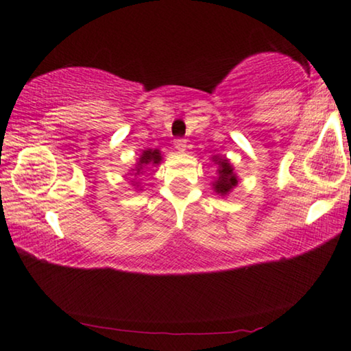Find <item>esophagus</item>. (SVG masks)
I'll return each mask as SVG.
<instances>
[{"mask_svg": "<svg viewBox=\"0 0 351 351\" xmlns=\"http://www.w3.org/2000/svg\"><path fill=\"white\" fill-rule=\"evenodd\" d=\"M175 149L180 150V152L186 150V139H183V137H176V139H175Z\"/></svg>", "mask_w": 351, "mask_h": 351, "instance_id": "1", "label": "esophagus"}]
</instances>
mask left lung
Listing matches in <instances>:
<instances>
[{
    "label": "left lung",
    "instance_id": "obj_1",
    "mask_svg": "<svg viewBox=\"0 0 351 351\" xmlns=\"http://www.w3.org/2000/svg\"><path fill=\"white\" fill-rule=\"evenodd\" d=\"M217 163H219V180L215 181V191L219 194H227L230 193V189L233 188V186L238 184V180L237 176H234L233 173V168L232 165H230L228 160H217Z\"/></svg>",
    "mask_w": 351,
    "mask_h": 351
}]
</instances>
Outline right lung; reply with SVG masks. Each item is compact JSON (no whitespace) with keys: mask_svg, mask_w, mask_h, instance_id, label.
Returning <instances> with one entry per match:
<instances>
[{"mask_svg":"<svg viewBox=\"0 0 351 351\" xmlns=\"http://www.w3.org/2000/svg\"><path fill=\"white\" fill-rule=\"evenodd\" d=\"M160 160H162V157H160V152H158V150H145V152L143 154V157L139 158V163H137V171L134 173V176L136 175H141V173H143V168H144V165H147V163H160Z\"/></svg>","mask_w":351,"mask_h":351,"instance_id":"right-lung-1","label":"right lung"}]
</instances>
